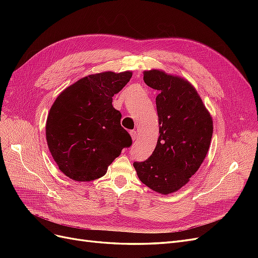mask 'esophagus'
I'll return each instance as SVG.
<instances>
[{"instance_id": "1", "label": "esophagus", "mask_w": 258, "mask_h": 258, "mask_svg": "<svg viewBox=\"0 0 258 258\" xmlns=\"http://www.w3.org/2000/svg\"><path fill=\"white\" fill-rule=\"evenodd\" d=\"M130 136H131L132 140H134V141H135V140L137 139V131L136 130H131L130 131Z\"/></svg>"}]
</instances>
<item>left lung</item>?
<instances>
[{"label": "left lung", "mask_w": 258, "mask_h": 258, "mask_svg": "<svg viewBox=\"0 0 258 258\" xmlns=\"http://www.w3.org/2000/svg\"><path fill=\"white\" fill-rule=\"evenodd\" d=\"M143 80L158 90L156 97L159 138L153 154L134 167L143 184L167 195L184 186L205 160L213 134V120L196 89L181 77L159 70Z\"/></svg>", "instance_id": "left-lung-1"}]
</instances>
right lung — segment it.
Segmentation results:
<instances>
[{"label":"right lung","instance_id":"1","mask_svg":"<svg viewBox=\"0 0 258 258\" xmlns=\"http://www.w3.org/2000/svg\"><path fill=\"white\" fill-rule=\"evenodd\" d=\"M132 73L103 72L86 76L62 91L46 122V140L53 160L70 178L79 182L103 176L132 139L120 124L121 114L113 97Z\"/></svg>","mask_w":258,"mask_h":258}]
</instances>
